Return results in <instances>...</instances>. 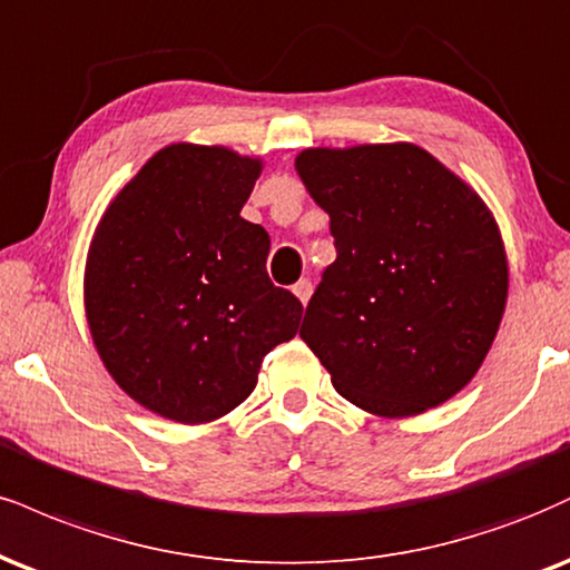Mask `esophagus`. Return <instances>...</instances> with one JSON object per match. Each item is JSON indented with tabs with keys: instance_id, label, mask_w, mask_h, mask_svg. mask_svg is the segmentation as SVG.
Here are the masks:
<instances>
[{
	"instance_id": "esophagus-1",
	"label": "esophagus",
	"mask_w": 570,
	"mask_h": 570,
	"mask_svg": "<svg viewBox=\"0 0 570 570\" xmlns=\"http://www.w3.org/2000/svg\"><path fill=\"white\" fill-rule=\"evenodd\" d=\"M294 294H297L299 303L307 305V299H311V294H313V281L311 278H299L297 284H294Z\"/></svg>"
}]
</instances>
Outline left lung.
Returning a JSON list of instances; mask_svg holds the SVG:
<instances>
[{
    "label": "left lung",
    "mask_w": 570,
    "mask_h": 570,
    "mask_svg": "<svg viewBox=\"0 0 570 570\" xmlns=\"http://www.w3.org/2000/svg\"><path fill=\"white\" fill-rule=\"evenodd\" d=\"M297 173L337 249L299 337L363 411L441 406L481 368L504 313L507 259L489 207L409 142L307 148Z\"/></svg>",
    "instance_id": "8db88e82"
}]
</instances>
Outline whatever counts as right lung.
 Here are the masks:
<instances>
[{
  "instance_id": "obj_1",
  "label": "right lung",
  "mask_w": 570,
  "mask_h": 570,
  "mask_svg": "<svg viewBox=\"0 0 570 570\" xmlns=\"http://www.w3.org/2000/svg\"><path fill=\"white\" fill-rule=\"evenodd\" d=\"M263 164L217 146L161 148L102 215L85 305L102 363L167 420L212 422L297 334L303 303L273 286L271 236L242 217Z\"/></svg>"
}]
</instances>
